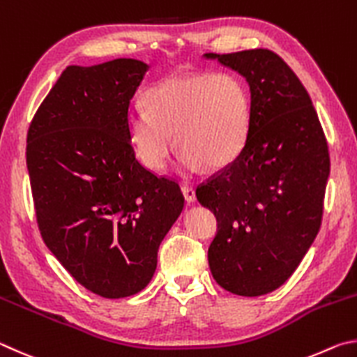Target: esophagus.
Masks as SVG:
<instances>
[{
    "instance_id": "34e87169",
    "label": "esophagus",
    "mask_w": 357,
    "mask_h": 357,
    "mask_svg": "<svg viewBox=\"0 0 357 357\" xmlns=\"http://www.w3.org/2000/svg\"><path fill=\"white\" fill-rule=\"evenodd\" d=\"M182 192H183V196H185V201L188 202V204H192L196 201V191L191 188V186H182Z\"/></svg>"
}]
</instances>
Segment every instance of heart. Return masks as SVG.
Here are the masks:
<instances>
[{"mask_svg": "<svg viewBox=\"0 0 357 357\" xmlns=\"http://www.w3.org/2000/svg\"><path fill=\"white\" fill-rule=\"evenodd\" d=\"M144 108L130 111L128 136L137 158L152 171L166 166L175 141L185 172L222 169L238 158L251 128V93L234 73H188L160 81Z\"/></svg>", "mask_w": 357, "mask_h": 357, "instance_id": "obj_1", "label": "heart"}]
</instances>
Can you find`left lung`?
<instances>
[{"mask_svg":"<svg viewBox=\"0 0 357 357\" xmlns=\"http://www.w3.org/2000/svg\"><path fill=\"white\" fill-rule=\"evenodd\" d=\"M204 58L238 72L251 92V128L238 158L196 190L213 211L211 274L224 290L261 296L289 279L321 226L329 152L307 91L265 48Z\"/></svg>","mask_w":357,"mask_h":357,"instance_id":"obj_1","label":"left lung"}]
</instances>
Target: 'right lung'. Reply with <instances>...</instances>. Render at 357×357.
Returning a JSON list of instances; mask_svg holds the SVG:
<instances>
[{
	"label": "right lung",
	"instance_id": "add662e5",
	"mask_svg": "<svg viewBox=\"0 0 357 357\" xmlns=\"http://www.w3.org/2000/svg\"><path fill=\"white\" fill-rule=\"evenodd\" d=\"M147 70L130 58L68 66L28 130L42 238L77 282L109 299L146 289L185 204L180 186L144 167L131 147L130 100Z\"/></svg>",
	"mask_w": 357,
	"mask_h": 357
}]
</instances>
